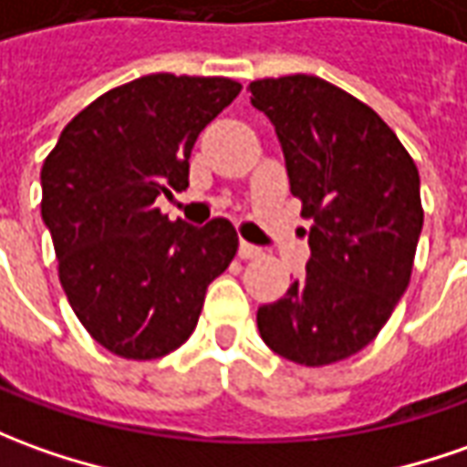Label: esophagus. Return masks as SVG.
Listing matches in <instances>:
<instances>
[{"mask_svg": "<svg viewBox=\"0 0 467 467\" xmlns=\"http://www.w3.org/2000/svg\"><path fill=\"white\" fill-rule=\"evenodd\" d=\"M237 253H240V258L243 260H253V258H260V253H263V250H260L258 245H250V243L243 240L240 247H237Z\"/></svg>", "mask_w": 467, "mask_h": 467, "instance_id": "obj_1", "label": "esophagus"}]
</instances>
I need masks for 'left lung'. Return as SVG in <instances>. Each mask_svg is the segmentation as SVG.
I'll return each instance as SVG.
<instances>
[{"instance_id": "left-lung-1", "label": "left lung", "mask_w": 467, "mask_h": 467, "mask_svg": "<svg viewBox=\"0 0 467 467\" xmlns=\"http://www.w3.org/2000/svg\"><path fill=\"white\" fill-rule=\"evenodd\" d=\"M250 94L312 220L306 274L260 306V337L299 366H329L373 342L407 291L424 222L420 171L379 114L319 76L260 78Z\"/></svg>"}]
</instances>
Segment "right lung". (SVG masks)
Instances as JSON below:
<instances>
[{
  "label": "right lung",
  "instance_id": "add662e5",
  "mask_svg": "<svg viewBox=\"0 0 467 467\" xmlns=\"http://www.w3.org/2000/svg\"><path fill=\"white\" fill-rule=\"evenodd\" d=\"M240 88L224 76L135 78L76 114L43 163L40 212L60 286L109 353L153 360L181 348L207 286L233 263L230 222H171L155 199L189 186L193 142Z\"/></svg>",
  "mask_w": 467,
  "mask_h": 467
}]
</instances>
